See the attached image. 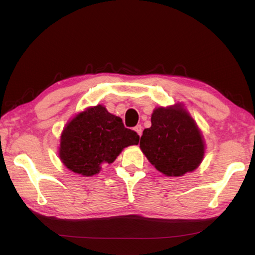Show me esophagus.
<instances>
[{
    "instance_id": "1",
    "label": "esophagus",
    "mask_w": 255,
    "mask_h": 255,
    "mask_svg": "<svg viewBox=\"0 0 255 255\" xmlns=\"http://www.w3.org/2000/svg\"><path fill=\"white\" fill-rule=\"evenodd\" d=\"M134 131H136L139 136H141L142 134V127H141V125H137L136 127H134Z\"/></svg>"
}]
</instances>
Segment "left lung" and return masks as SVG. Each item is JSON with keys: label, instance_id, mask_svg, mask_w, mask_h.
I'll return each instance as SVG.
<instances>
[{"label": "left lung", "instance_id": "1", "mask_svg": "<svg viewBox=\"0 0 255 255\" xmlns=\"http://www.w3.org/2000/svg\"><path fill=\"white\" fill-rule=\"evenodd\" d=\"M140 149L156 170L166 176H182L197 169L205 143L194 119L181 104L155 108L151 127L144 129Z\"/></svg>", "mask_w": 255, "mask_h": 255}]
</instances>
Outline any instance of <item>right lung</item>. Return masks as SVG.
I'll return each mask as SVG.
<instances>
[{"instance_id": "1", "label": "right lung", "mask_w": 255, "mask_h": 255, "mask_svg": "<svg viewBox=\"0 0 255 255\" xmlns=\"http://www.w3.org/2000/svg\"><path fill=\"white\" fill-rule=\"evenodd\" d=\"M136 131L124 126L123 119L102 105L78 114L61 133L59 156L70 171L92 176L103 163H113L124 148L138 144Z\"/></svg>"}]
</instances>
